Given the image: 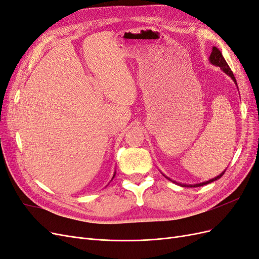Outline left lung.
Here are the masks:
<instances>
[{
	"mask_svg": "<svg viewBox=\"0 0 259 259\" xmlns=\"http://www.w3.org/2000/svg\"><path fill=\"white\" fill-rule=\"evenodd\" d=\"M208 60H209V62H210L211 65H214V66H216V67H219L226 74H228V75L231 77V79L233 80V82L236 83V85L238 86L236 77H234V75H233V73H232V71H231V69L229 68L228 64H227V62H226V60H225V58H224V56H223L222 52L219 51L217 48H215V46L213 48V50H211V53H210V56H209ZM225 170H226V169H225ZM225 170L223 171V173H222L221 175H218L217 177H215V178H213V179H209V180H207V182L200 183V184H195V185H182V184H180V186H183V187H186V186H187V187H190V188H194V187H201V186H204V185L210 184V183L215 182V180L221 178V177L224 175ZM165 177H166V176H165ZM166 178H167L168 180H170L168 177H166ZM174 183H175V184H178V183H176V182H174ZM178 185H179V184H178Z\"/></svg>",
	"mask_w": 259,
	"mask_h": 259,
	"instance_id": "obj_1",
	"label": "left lung"
}]
</instances>
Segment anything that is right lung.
<instances>
[{
    "instance_id": "obj_1",
    "label": "right lung",
    "mask_w": 259,
    "mask_h": 259,
    "mask_svg": "<svg viewBox=\"0 0 259 259\" xmlns=\"http://www.w3.org/2000/svg\"><path fill=\"white\" fill-rule=\"evenodd\" d=\"M114 176H115V171H114V174H113V177H112V179L114 178ZM112 179H111V180H112Z\"/></svg>"
}]
</instances>
